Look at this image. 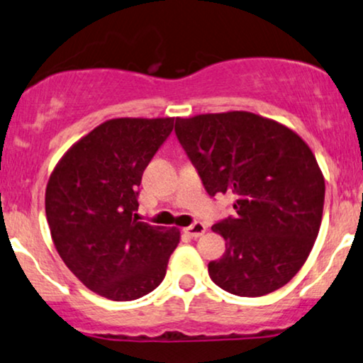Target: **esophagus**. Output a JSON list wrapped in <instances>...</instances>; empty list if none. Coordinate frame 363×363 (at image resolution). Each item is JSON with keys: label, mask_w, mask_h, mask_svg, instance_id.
<instances>
[{"label": "esophagus", "mask_w": 363, "mask_h": 363, "mask_svg": "<svg viewBox=\"0 0 363 363\" xmlns=\"http://www.w3.org/2000/svg\"><path fill=\"white\" fill-rule=\"evenodd\" d=\"M183 232H185L186 235H190L191 238H199L206 232V225L201 222H195L193 225H190V227L183 228Z\"/></svg>", "instance_id": "obj_1"}]
</instances>
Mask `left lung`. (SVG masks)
I'll return each mask as SVG.
<instances>
[{"label":"left lung","instance_id":"8db88e82","mask_svg":"<svg viewBox=\"0 0 363 363\" xmlns=\"http://www.w3.org/2000/svg\"><path fill=\"white\" fill-rule=\"evenodd\" d=\"M175 133L206 193L235 196V216L215 223L227 250L210 279L238 296H262L294 279L322 223L325 180L295 131L255 113L177 118Z\"/></svg>","mask_w":363,"mask_h":363}]
</instances>
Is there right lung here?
I'll use <instances>...</instances> for the list:
<instances>
[{
  "instance_id": "right-lung-1",
  "label": "right lung",
  "mask_w": 363,
  "mask_h": 363,
  "mask_svg": "<svg viewBox=\"0 0 363 363\" xmlns=\"http://www.w3.org/2000/svg\"><path fill=\"white\" fill-rule=\"evenodd\" d=\"M175 118L108 120L51 173L45 206L61 260L95 294L128 302L162 284L177 228L140 222L138 186Z\"/></svg>"
}]
</instances>
